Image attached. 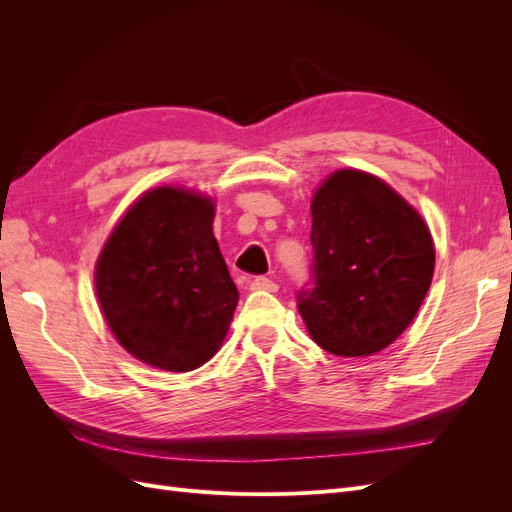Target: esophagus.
Listing matches in <instances>:
<instances>
[{"instance_id": "1", "label": "esophagus", "mask_w": 512, "mask_h": 512, "mask_svg": "<svg viewBox=\"0 0 512 512\" xmlns=\"http://www.w3.org/2000/svg\"><path fill=\"white\" fill-rule=\"evenodd\" d=\"M250 288H252V290L275 292V290H277V284H275L273 280H269V277H265V275H258V277H254V280L250 282Z\"/></svg>"}]
</instances>
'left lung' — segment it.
I'll list each match as a JSON object with an SVG mask.
<instances>
[{"label":"left lung","mask_w":512,"mask_h":512,"mask_svg":"<svg viewBox=\"0 0 512 512\" xmlns=\"http://www.w3.org/2000/svg\"><path fill=\"white\" fill-rule=\"evenodd\" d=\"M314 286L297 305L314 342L369 356L408 329L429 290L436 250L421 215L382 179L335 170L312 200Z\"/></svg>","instance_id":"8db88e82"}]
</instances>
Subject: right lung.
Here are the masks:
<instances>
[{"label":"right lung","instance_id":"add662e5","mask_svg":"<svg viewBox=\"0 0 512 512\" xmlns=\"http://www.w3.org/2000/svg\"><path fill=\"white\" fill-rule=\"evenodd\" d=\"M213 200L145 192L104 243L96 292L117 342L138 361L190 371L220 350L239 290L213 237Z\"/></svg>","mask_w":512,"mask_h":512}]
</instances>
